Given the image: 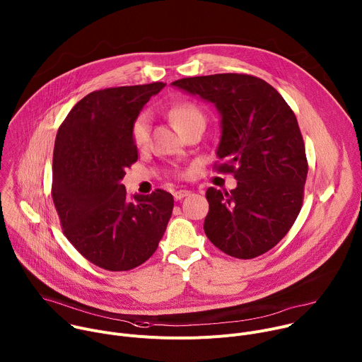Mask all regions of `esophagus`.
Returning a JSON list of instances; mask_svg holds the SVG:
<instances>
[{
  "instance_id": "esophagus-1",
  "label": "esophagus",
  "mask_w": 362,
  "mask_h": 362,
  "mask_svg": "<svg viewBox=\"0 0 362 362\" xmlns=\"http://www.w3.org/2000/svg\"><path fill=\"white\" fill-rule=\"evenodd\" d=\"M189 194H190V190H176V192L173 193V196H175L176 200H182L183 197H186V196H189Z\"/></svg>"
}]
</instances>
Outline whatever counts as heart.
<instances>
[{"label":"heart","mask_w":362,"mask_h":362,"mask_svg":"<svg viewBox=\"0 0 362 362\" xmlns=\"http://www.w3.org/2000/svg\"><path fill=\"white\" fill-rule=\"evenodd\" d=\"M169 117L179 133L185 132L193 124H197V123L204 124V116L202 110L196 105H193V103H189V101H183L175 105L169 110ZM148 130H150L148 115L146 113L139 115L132 126V140L137 147H141L147 143Z\"/></svg>","instance_id":"b5f03b06"}]
</instances>
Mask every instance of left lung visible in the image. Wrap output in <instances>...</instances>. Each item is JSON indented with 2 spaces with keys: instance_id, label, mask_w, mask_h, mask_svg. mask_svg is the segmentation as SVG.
Listing matches in <instances>:
<instances>
[{
  "instance_id": "left-lung-1",
  "label": "left lung",
  "mask_w": 362,
  "mask_h": 362,
  "mask_svg": "<svg viewBox=\"0 0 362 362\" xmlns=\"http://www.w3.org/2000/svg\"><path fill=\"white\" fill-rule=\"evenodd\" d=\"M172 86L212 103L221 115L219 172L230 192L209 187L204 233L222 252L252 259L272 249L299 215L308 162L291 107L267 81L247 74L187 77Z\"/></svg>"
}]
</instances>
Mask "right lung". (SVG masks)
I'll use <instances>...</instances> for the list:
<instances>
[{
  "label": "right lung",
  "instance_id": "right-lung-1",
  "mask_svg": "<svg viewBox=\"0 0 362 362\" xmlns=\"http://www.w3.org/2000/svg\"><path fill=\"white\" fill-rule=\"evenodd\" d=\"M166 84L97 90L62 123L53 154V196L63 232L91 264L129 271L158 249L173 211V196L156 189L130 199L122 180L137 160L132 126Z\"/></svg>",
  "mask_w": 362,
  "mask_h": 362
}]
</instances>
